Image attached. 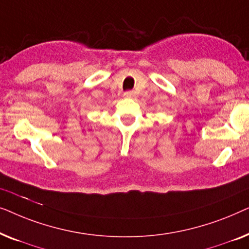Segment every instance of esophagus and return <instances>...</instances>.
<instances>
[{
	"label": "esophagus",
	"mask_w": 249,
	"mask_h": 249,
	"mask_svg": "<svg viewBox=\"0 0 249 249\" xmlns=\"http://www.w3.org/2000/svg\"><path fill=\"white\" fill-rule=\"evenodd\" d=\"M124 96L127 97V98H135L136 97V93H135L134 90H128V91H125V93L124 94Z\"/></svg>",
	"instance_id": "1"
}]
</instances>
